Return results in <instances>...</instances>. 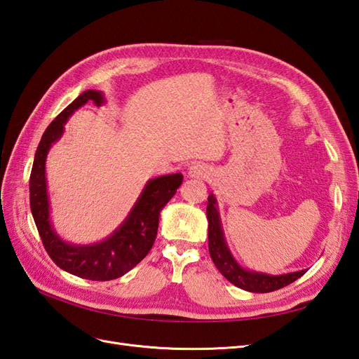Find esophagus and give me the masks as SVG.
<instances>
[{"mask_svg":"<svg viewBox=\"0 0 359 359\" xmlns=\"http://www.w3.org/2000/svg\"><path fill=\"white\" fill-rule=\"evenodd\" d=\"M189 175L193 178H202L206 175V169L202 165H193L189 170Z\"/></svg>","mask_w":359,"mask_h":359,"instance_id":"esophagus-1","label":"esophagus"}]
</instances>
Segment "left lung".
Here are the masks:
<instances>
[{"mask_svg": "<svg viewBox=\"0 0 359 359\" xmlns=\"http://www.w3.org/2000/svg\"><path fill=\"white\" fill-rule=\"evenodd\" d=\"M206 217H208V248H210L211 259L214 265L217 266V269H219L232 285L248 292L266 293V292H273V290L285 287L307 273V269H302V271H297V273H290L285 276H268V274L255 273V271L243 269L235 262L229 248L226 247L222 226H220L219 211L215 208L214 194H210L208 196Z\"/></svg>", "mask_w": 359, "mask_h": 359, "instance_id": "1", "label": "left lung"}]
</instances>
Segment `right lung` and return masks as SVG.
<instances>
[{
	"instance_id": "right-lung-1",
	"label": "right lung",
	"mask_w": 359,
	"mask_h": 359,
	"mask_svg": "<svg viewBox=\"0 0 359 359\" xmlns=\"http://www.w3.org/2000/svg\"><path fill=\"white\" fill-rule=\"evenodd\" d=\"M86 102L100 106L103 95L93 90L82 93L53 119L43 133L29 175V206L43 247L53 262L61 269L81 278L109 281L128 273L153 248L158 229L160 210L177 193L182 184V175L172 173L151 180L127 220L106 241L86 247L70 245L61 241L52 231L49 222L45 160L50 145L61 137L64 123Z\"/></svg>"
}]
</instances>
